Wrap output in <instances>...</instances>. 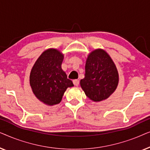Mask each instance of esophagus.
Listing matches in <instances>:
<instances>
[{
  "label": "esophagus",
  "mask_w": 150,
  "mask_h": 150,
  "mask_svg": "<svg viewBox=\"0 0 150 150\" xmlns=\"http://www.w3.org/2000/svg\"><path fill=\"white\" fill-rule=\"evenodd\" d=\"M79 80H78V79H75V80H74L73 81V83H74V85L75 86H78L79 85Z\"/></svg>",
  "instance_id": "1"
}]
</instances>
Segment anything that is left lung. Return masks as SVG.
I'll list each match as a JSON object with an SVG mask.
<instances>
[{
  "instance_id": "8db88e82",
  "label": "left lung",
  "mask_w": 150,
  "mask_h": 150,
  "mask_svg": "<svg viewBox=\"0 0 150 150\" xmlns=\"http://www.w3.org/2000/svg\"><path fill=\"white\" fill-rule=\"evenodd\" d=\"M119 75L115 65L105 51L98 49L88 56L85 78L81 86L86 96L94 102L108 98L116 89Z\"/></svg>"
}]
</instances>
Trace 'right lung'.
Masks as SVG:
<instances>
[{
    "mask_svg": "<svg viewBox=\"0 0 150 150\" xmlns=\"http://www.w3.org/2000/svg\"><path fill=\"white\" fill-rule=\"evenodd\" d=\"M63 54L56 49L44 51L36 61L30 74V85L40 101L48 105L61 101L67 87L74 86L72 81L61 69Z\"/></svg>",
    "mask_w": 150,
    "mask_h": 150,
    "instance_id": "1",
    "label": "right lung"
}]
</instances>
